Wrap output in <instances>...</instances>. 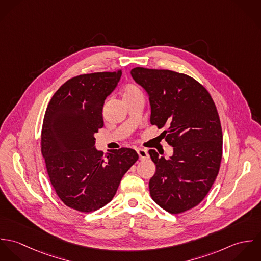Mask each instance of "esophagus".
I'll list each match as a JSON object with an SVG mask.
<instances>
[{"instance_id": "obj_1", "label": "esophagus", "mask_w": 261, "mask_h": 261, "mask_svg": "<svg viewBox=\"0 0 261 261\" xmlns=\"http://www.w3.org/2000/svg\"><path fill=\"white\" fill-rule=\"evenodd\" d=\"M137 152H138V154H139V156H140V160H147V159H149V153H148V150L147 149H137Z\"/></svg>"}]
</instances>
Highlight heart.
I'll return each mask as SVG.
<instances>
[{
    "mask_svg": "<svg viewBox=\"0 0 261 261\" xmlns=\"http://www.w3.org/2000/svg\"><path fill=\"white\" fill-rule=\"evenodd\" d=\"M142 93L141 90L136 87L135 85H132V84H128L126 85L124 88H123V93H122V96L123 98H127V97H132L134 95H137V94H140Z\"/></svg>",
    "mask_w": 261,
    "mask_h": 261,
    "instance_id": "heart-1",
    "label": "heart"
}]
</instances>
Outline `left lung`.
Returning a JSON list of instances; mask_svg holds the SVG:
<instances>
[{"instance_id": "1", "label": "left lung", "mask_w": 261, "mask_h": 261, "mask_svg": "<svg viewBox=\"0 0 261 261\" xmlns=\"http://www.w3.org/2000/svg\"><path fill=\"white\" fill-rule=\"evenodd\" d=\"M130 74L149 94L150 123L167 127L163 134L174 149L169 160L149 149L156 167L150 196L172 214L185 212L206 197L220 169L223 135L216 106L206 88L188 75L144 67Z\"/></svg>"}]
</instances>
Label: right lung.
Instances as JSON below:
<instances>
[{"label":"right lung","instance_id":"1","mask_svg":"<svg viewBox=\"0 0 261 261\" xmlns=\"http://www.w3.org/2000/svg\"><path fill=\"white\" fill-rule=\"evenodd\" d=\"M120 76L121 70L75 76L54 93L44 115L41 151L50 182L60 200L79 212L111 202L139 159L133 149H111L106 158L95 149L105 100Z\"/></svg>","mask_w":261,"mask_h":261}]
</instances>
